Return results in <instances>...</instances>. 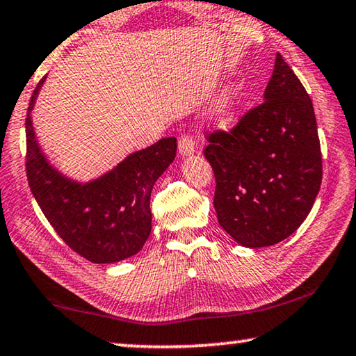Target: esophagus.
<instances>
[{
  "label": "esophagus",
  "mask_w": 356,
  "mask_h": 356,
  "mask_svg": "<svg viewBox=\"0 0 356 356\" xmlns=\"http://www.w3.org/2000/svg\"><path fill=\"white\" fill-rule=\"evenodd\" d=\"M194 149H195V141H194L193 136H189V135H181V136H179V140H178V151H179V154H181L183 157L191 156V154L194 152Z\"/></svg>",
  "instance_id": "34e87169"
}]
</instances>
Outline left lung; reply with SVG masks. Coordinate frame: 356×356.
Instances as JSON below:
<instances>
[{"instance_id": "8db88e82", "label": "left lung", "mask_w": 356, "mask_h": 356, "mask_svg": "<svg viewBox=\"0 0 356 356\" xmlns=\"http://www.w3.org/2000/svg\"><path fill=\"white\" fill-rule=\"evenodd\" d=\"M264 99L229 131L210 133L204 149L218 223L252 249L289 238L310 213L323 178L312 99L280 53Z\"/></svg>"}]
</instances>
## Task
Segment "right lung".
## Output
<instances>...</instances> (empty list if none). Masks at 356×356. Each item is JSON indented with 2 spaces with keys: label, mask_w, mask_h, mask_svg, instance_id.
<instances>
[{
  "label": "right lung",
  "mask_w": 356,
  "mask_h": 356,
  "mask_svg": "<svg viewBox=\"0 0 356 356\" xmlns=\"http://www.w3.org/2000/svg\"><path fill=\"white\" fill-rule=\"evenodd\" d=\"M25 118L29 186L41 212L72 250L92 264H115L138 254L152 229L149 202L154 183L177 156V140L162 138L90 183H76L53 168L41 152L30 111Z\"/></svg>",
  "instance_id": "right-lung-1"
}]
</instances>
